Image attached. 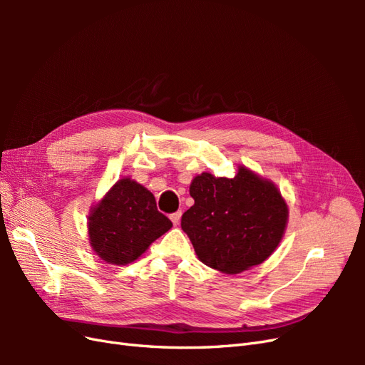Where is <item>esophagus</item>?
Segmentation results:
<instances>
[{"mask_svg":"<svg viewBox=\"0 0 365 365\" xmlns=\"http://www.w3.org/2000/svg\"><path fill=\"white\" fill-rule=\"evenodd\" d=\"M181 212H175V213H172L170 215V220L173 222V225H178L180 224V220H181Z\"/></svg>","mask_w":365,"mask_h":365,"instance_id":"esophagus-1","label":"esophagus"}]
</instances>
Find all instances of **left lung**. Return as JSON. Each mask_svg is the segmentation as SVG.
I'll return each mask as SVG.
<instances>
[{
	"instance_id": "left-lung-1",
	"label": "left lung",
	"mask_w": 365,
	"mask_h": 365,
	"mask_svg": "<svg viewBox=\"0 0 365 365\" xmlns=\"http://www.w3.org/2000/svg\"><path fill=\"white\" fill-rule=\"evenodd\" d=\"M195 204L181 217L196 256L207 267L239 274L267 260L288 222V205L271 181L247 168L235 178L201 173L190 184Z\"/></svg>"
}]
</instances>
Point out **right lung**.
<instances>
[{
	"label": "right lung",
	"instance_id": "add662e5",
	"mask_svg": "<svg viewBox=\"0 0 365 365\" xmlns=\"http://www.w3.org/2000/svg\"><path fill=\"white\" fill-rule=\"evenodd\" d=\"M170 227V219L158 212L155 196L125 178L93 208L88 233L98 257L111 264H126Z\"/></svg>",
	"mask_w": 365,
	"mask_h": 365
}]
</instances>
